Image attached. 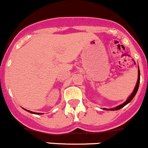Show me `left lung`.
Returning <instances> with one entry per match:
<instances>
[{
  "label": "left lung",
  "instance_id": "left-lung-1",
  "mask_svg": "<svg viewBox=\"0 0 148 148\" xmlns=\"http://www.w3.org/2000/svg\"><path fill=\"white\" fill-rule=\"evenodd\" d=\"M139 84H140V70H139V66H138V79H137V82L136 84V87H134V91L131 94V95L128 97V99H127V101L125 102H124L122 104H120V105L116 106L115 108H110V109H108V108H103V110H119V109L122 108L124 107L126 105H127L129 103H130L133 99L134 98V96H136V93L138 92V89L139 87Z\"/></svg>",
  "mask_w": 148,
  "mask_h": 148
}]
</instances>
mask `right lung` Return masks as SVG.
I'll list each match as a JSON object with an SVG mask.
<instances>
[{
  "instance_id": "1",
  "label": "right lung",
  "mask_w": 148,
  "mask_h": 148,
  "mask_svg": "<svg viewBox=\"0 0 148 148\" xmlns=\"http://www.w3.org/2000/svg\"><path fill=\"white\" fill-rule=\"evenodd\" d=\"M23 109H24V108H23ZM24 110H26V111H28V112H30V113H32V114H42V113H39V112H32V111H30V110H26V109H24Z\"/></svg>"
}]
</instances>
